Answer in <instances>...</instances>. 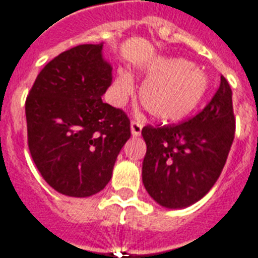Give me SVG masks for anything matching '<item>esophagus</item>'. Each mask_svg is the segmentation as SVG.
<instances>
[{"label": "esophagus", "instance_id": "34e87169", "mask_svg": "<svg viewBox=\"0 0 258 258\" xmlns=\"http://www.w3.org/2000/svg\"><path fill=\"white\" fill-rule=\"evenodd\" d=\"M143 123L140 121H136V119H132L131 122V131L133 136H140L142 135Z\"/></svg>", "mask_w": 258, "mask_h": 258}]
</instances>
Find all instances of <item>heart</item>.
Masks as SVG:
<instances>
[{"instance_id":"b5f03b06","label":"heart","mask_w":258,"mask_h":258,"mask_svg":"<svg viewBox=\"0 0 258 258\" xmlns=\"http://www.w3.org/2000/svg\"><path fill=\"white\" fill-rule=\"evenodd\" d=\"M143 73L146 81L140 88V101L158 121H181L208 93V75L180 57H154L143 66ZM132 95V75L126 70H118L111 85V99L116 106H121Z\"/></svg>"}]
</instances>
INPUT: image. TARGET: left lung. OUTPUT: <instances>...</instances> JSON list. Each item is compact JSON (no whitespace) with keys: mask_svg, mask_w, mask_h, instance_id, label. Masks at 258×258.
<instances>
[{"mask_svg":"<svg viewBox=\"0 0 258 258\" xmlns=\"http://www.w3.org/2000/svg\"><path fill=\"white\" fill-rule=\"evenodd\" d=\"M147 152L143 184L157 204L187 208L210 191L227 162L235 135L232 90L221 82L213 99L189 121L143 127Z\"/></svg>","mask_w":258,"mask_h":258,"instance_id":"left-lung-1","label":"left lung"}]
</instances>
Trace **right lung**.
<instances>
[{"instance_id": "right-lung-1", "label": "right lung", "mask_w": 258, "mask_h": 258, "mask_svg": "<svg viewBox=\"0 0 258 258\" xmlns=\"http://www.w3.org/2000/svg\"><path fill=\"white\" fill-rule=\"evenodd\" d=\"M103 44L78 45L50 60L26 100L29 150L57 192L85 198L100 192L131 137V121L103 103L112 67Z\"/></svg>"}]
</instances>
